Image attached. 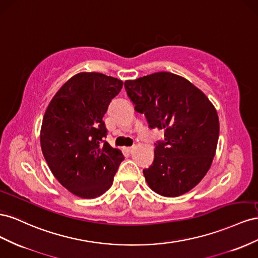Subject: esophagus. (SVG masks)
<instances>
[{
    "instance_id": "obj_1",
    "label": "esophagus",
    "mask_w": 258,
    "mask_h": 258,
    "mask_svg": "<svg viewBox=\"0 0 258 258\" xmlns=\"http://www.w3.org/2000/svg\"><path fill=\"white\" fill-rule=\"evenodd\" d=\"M135 148H134V147H127V148H125V150H126L128 153H132V152H133V150H134Z\"/></svg>"
}]
</instances>
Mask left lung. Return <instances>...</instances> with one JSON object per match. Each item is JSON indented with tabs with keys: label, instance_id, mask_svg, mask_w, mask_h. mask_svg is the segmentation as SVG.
Here are the masks:
<instances>
[{
	"label": "left lung",
	"instance_id": "8db88e82",
	"mask_svg": "<svg viewBox=\"0 0 258 258\" xmlns=\"http://www.w3.org/2000/svg\"><path fill=\"white\" fill-rule=\"evenodd\" d=\"M124 85L149 127L164 131L153 163L143 171L147 183L163 197L188 192L202 180L215 156L219 136L215 107L187 79L171 72L127 80Z\"/></svg>",
	"mask_w": 258,
	"mask_h": 258
}]
</instances>
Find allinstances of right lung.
I'll use <instances>...</instances> for the list:
<instances>
[{"instance_id": "add662e5", "label": "right lung", "mask_w": 258, "mask_h": 258, "mask_svg": "<svg viewBox=\"0 0 258 258\" xmlns=\"http://www.w3.org/2000/svg\"><path fill=\"white\" fill-rule=\"evenodd\" d=\"M122 86L119 79L80 72L59 88L43 116V156L56 179L79 198L104 195L124 160L121 150L104 141L102 120Z\"/></svg>"}]
</instances>
